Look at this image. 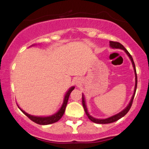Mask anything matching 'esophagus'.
I'll return each mask as SVG.
<instances>
[{"instance_id": "obj_1", "label": "esophagus", "mask_w": 149, "mask_h": 149, "mask_svg": "<svg viewBox=\"0 0 149 149\" xmlns=\"http://www.w3.org/2000/svg\"><path fill=\"white\" fill-rule=\"evenodd\" d=\"M76 83V84H77V83H78V81H76V83Z\"/></svg>"}]
</instances>
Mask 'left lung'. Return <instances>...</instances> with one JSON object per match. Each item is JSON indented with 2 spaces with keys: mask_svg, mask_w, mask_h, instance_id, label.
<instances>
[{
  "mask_svg": "<svg viewBox=\"0 0 149 149\" xmlns=\"http://www.w3.org/2000/svg\"><path fill=\"white\" fill-rule=\"evenodd\" d=\"M110 47L113 49H123L125 51V52L127 54V55L128 56H129V58L130 60L132 61V65H133V67H134V72H135V77H136V84H135V88H134V94L132 95V97L131 99V100H130L129 104L127 105V107L125 108V109L123 110V111L120 112L119 113L117 114V115H113L111 117H109L107 118V119H95V118L91 117V116L89 115L88 111H87V107H86V104H85V97H84V95H82V104H83V108H84V110H85V113H86V115L87 117L89 119L91 120V121L93 122V123H100V124H107V123H113V122H115L118 121V120L121 119L123 117H124L126 114L128 113V111H130V108H131L132 105V102H133V100L134 98V96H135V93H136V88H137V81H138V79H137V74H136V66H135V64H134V62L133 60V58H132V57L131 55L129 52H127V50L124 47L123 45H121V43H119V42H115V41H110Z\"/></svg>",
  "mask_w": 149,
  "mask_h": 149,
  "instance_id": "1",
  "label": "left lung"
}]
</instances>
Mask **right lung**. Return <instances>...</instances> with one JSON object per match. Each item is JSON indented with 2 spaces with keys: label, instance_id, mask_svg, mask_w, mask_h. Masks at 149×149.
<instances>
[{
  "label": "right lung",
  "instance_id": "right-lung-1",
  "mask_svg": "<svg viewBox=\"0 0 149 149\" xmlns=\"http://www.w3.org/2000/svg\"><path fill=\"white\" fill-rule=\"evenodd\" d=\"M74 89V87H72L68 89V91H67L66 95H65L64 102H63V104L62 107L60 108V109L56 113H55L54 115H53L52 116H49V117H36V116H32L29 115V114L26 113L25 111H24L23 110L20 109L19 107H18V108H19V109L21 110L22 113H23L25 115L27 116L30 120H32V121H34V123L39 124V125H49V124L56 123V122L58 121L59 120L62 118L63 115H64L67 103H68L69 96H70V93L72 92V91Z\"/></svg>",
  "mask_w": 149,
  "mask_h": 149
}]
</instances>
